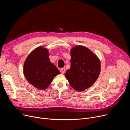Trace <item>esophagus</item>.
<instances>
[{
	"label": "esophagus",
	"mask_w": 130,
	"mask_h": 130,
	"mask_svg": "<svg viewBox=\"0 0 130 130\" xmlns=\"http://www.w3.org/2000/svg\"><path fill=\"white\" fill-rule=\"evenodd\" d=\"M65 70H66V69H65V67H64V68H61V69H60V71H61V72L62 74H64V73H65Z\"/></svg>",
	"instance_id": "34e87169"
}]
</instances>
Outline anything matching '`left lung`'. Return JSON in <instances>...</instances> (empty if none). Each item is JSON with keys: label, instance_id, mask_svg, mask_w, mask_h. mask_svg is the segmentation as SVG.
<instances>
[{"label": "left lung", "instance_id": "8db88e82", "mask_svg": "<svg viewBox=\"0 0 130 130\" xmlns=\"http://www.w3.org/2000/svg\"><path fill=\"white\" fill-rule=\"evenodd\" d=\"M70 68L65 76L70 86L78 91L93 85L101 71V63L97 55L88 48L76 45L70 50Z\"/></svg>", "mask_w": 130, "mask_h": 130}]
</instances>
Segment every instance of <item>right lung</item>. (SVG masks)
<instances>
[{
  "instance_id": "right-lung-1",
  "label": "right lung",
  "mask_w": 130,
  "mask_h": 130,
  "mask_svg": "<svg viewBox=\"0 0 130 130\" xmlns=\"http://www.w3.org/2000/svg\"><path fill=\"white\" fill-rule=\"evenodd\" d=\"M48 49L40 46L34 49L26 58L23 67L24 75L34 87L40 90L48 88L60 71L50 62Z\"/></svg>"
}]
</instances>
